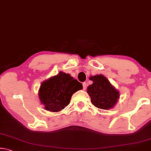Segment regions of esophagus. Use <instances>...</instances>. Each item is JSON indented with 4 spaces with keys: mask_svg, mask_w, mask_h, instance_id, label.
Wrapping results in <instances>:
<instances>
[{
    "mask_svg": "<svg viewBox=\"0 0 151 151\" xmlns=\"http://www.w3.org/2000/svg\"><path fill=\"white\" fill-rule=\"evenodd\" d=\"M83 90H86V83H83Z\"/></svg>",
    "mask_w": 151,
    "mask_h": 151,
    "instance_id": "obj_1",
    "label": "esophagus"
}]
</instances>
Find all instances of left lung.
I'll return each instance as SVG.
<instances>
[{"label":"left lung","instance_id":"left-lung-1","mask_svg":"<svg viewBox=\"0 0 151 151\" xmlns=\"http://www.w3.org/2000/svg\"><path fill=\"white\" fill-rule=\"evenodd\" d=\"M90 80L93 83L88 86L87 93L93 105L104 110L112 108L119 98V91L103 75L91 76Z\"/></svg>","mask_w":151,"mask_h":151}]
</instances>
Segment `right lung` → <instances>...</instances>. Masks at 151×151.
<instances>
[{"label": "right lung", "mask_w": 151, "mask_h": 151, "mask_svg": "<svg viewBox=\"0 0 151 151\" xmlns=\"http://www.w3.org/2000/svg\"><path fill=\"white\" fill-rule=\"evenodd\" d=\"M83 88L81 83L70 75L59 74L44 81L39 89V99L47 111L58 112L70 103L73 93Z\"/></svg>", "instance_id": "add662e5"}]
</instances>
